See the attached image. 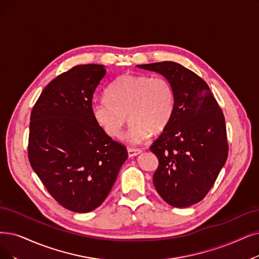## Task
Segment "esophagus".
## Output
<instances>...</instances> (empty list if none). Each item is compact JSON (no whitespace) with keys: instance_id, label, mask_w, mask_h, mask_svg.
Instances as JSON below:
<instances>
[{"instance_id":"esophagus-1","label":"esophagus","mask_w":259,"mask_h":259,"mask_svg":"<svg viewBox=\"0 0 259 259\" xmlns=\"http://www.w3.org/2000/svg\"><path fill=\"white\" fill-rule=\"evenodd\" d=\"M142 151L139 150V149H128L127 150V153H128V156L130 157H135L137 156V155H139Z\"/></svg>"}]
</instances>
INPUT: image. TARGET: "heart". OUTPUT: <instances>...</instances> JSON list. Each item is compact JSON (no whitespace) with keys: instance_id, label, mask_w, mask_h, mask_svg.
I'll return each instance as SVG.
<instances>
[{"instance_id":"heart-1","label":"heart","mask_w":259,"mask_h":259,"mask_svg":"<svg viewBox=\"0 0 259 259\" xmlns=\"http://www.w3.org/2000/svg\"><path fill=\"white\" fill-rule=\"evenodd\" d=\"M106 97L92 102V117L111 138L122 135L128 117L126 137L133 144H140L152 133L163 131L172 118L175 104L171 82L162 76L146 74L120 76L109 85Z\"/></svg>"}]
</instances>
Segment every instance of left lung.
Segmentation results:
<instances>
[{
	"label": "left lung",
	"mask_w": 259,
	"mask_h": 259,
	"mask_svg": "<svg viewBox=\"0 0 259 259\" xmlns=\"http://www.w3.org/2000/svg\"><path fill=\"white\" fill-rule=\"evenodd\" d=\"M173 87V115L150 150L159 164L153 175L158 194L173 207H188L208 193L229 154L223 112L207 84L174 61L138 65Z\"/></svg>",
	"instance_id": "left-lung-1"
}]
</instances>
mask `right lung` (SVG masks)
<instances>
[{
    "instance_id": "1",
    "label": "right lung",
    "mask_w": 259,
    "mask_h": 259,
    "mask_svg": "<svg viewBox=\"0 0 259 259\" xmlns=\"http://www.w3.org/2000/svg\"><path fill=\"white\" fill-rule=\"evenodd\" d=\"M103 65H79L41 92L29 123L28 158L50 194L65 208L89 212L105 201L126 148L113 141L91 115Z\"/></svg>"
}]
</instances>
